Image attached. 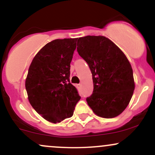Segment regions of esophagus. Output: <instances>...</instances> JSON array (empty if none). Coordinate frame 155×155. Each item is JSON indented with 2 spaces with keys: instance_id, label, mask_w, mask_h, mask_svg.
I'll list each match as a JSON object with an SVG mask.
<instances>
[{
  "instance_id": "1",
  "label": "esophagus",
  "mask_w": 155,
  "mask_h": 155,
  "mask_svg": "<svg viewBox=\"0 0 155 155\" xmlns=\"http://www.w3.org/2000/svg\"><path fill=\"white\" fill-rule=\"evenodd\" d=\"M77 86L78 87V88H81V83H79V84L77 85Z\"/></svg>"
}]
</instances>
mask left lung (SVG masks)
<instances>
[{
    "label": "left lung",
    "instance_id": "obj_1",
    "mask_svg": "<svg viewBox=\"0 0 155 155\" xmlns=\"http://www.w3.org/2000/svg\"><path fill=\"white\" fill-rule=\"evenodd\" d=\"M77 50L92 74L93 93L86 102L93 112L110 119L125 110L133 97V72L126 55L110 39L86 36L78 40Z\"/></svg>",
    "mask_w": 155,
    "mask_h": 155
}]
</instances>
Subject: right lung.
<instances>
[{"instance_id":"right-lung-1","label":"right lung","mask_w":155,"mask_h":155,"mask_svg":"<svg viewBox=\"0 0 155 155\" xmlns=\"http://www.w3.org/2000/svg\"><path fill=\"white\" fill-rule=\"evenodd\" d=\"M78 39H55L35 55L25 80L31 106L52 123L72 117L81 100L77 88L69 81L72 61Z\"/></svg>"}]
</instances>
